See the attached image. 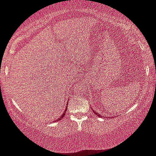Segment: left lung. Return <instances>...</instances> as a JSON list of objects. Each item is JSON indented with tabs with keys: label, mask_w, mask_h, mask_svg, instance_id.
<instances>
[{
	"label": "left lung",
	"mask_w": 156,
	"mask_h": 156,
	"mask_svg": "<svg viewBox=\"0 0 156 156\" xmlns=\"http://www.w3.org/2000/svg\"><path fill=\"white\" fill-rule=\"evenodd\" d=\"M93 112H94V113H95V114H96V115H98V116H100V115H99V114H98V113H97V112H95V111H94V110H93Z\"/></svg>",
	"instance_id": "obj_1"
}]
</instances>
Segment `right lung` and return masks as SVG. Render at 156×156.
<instances>
[{
  "instance_id": "right-lung-1",
  "label": "right lung",
  "mask_w": 156,
  "mask_h": 156,
  "mask_svg": "<svg viewBox=\"0 0 156 156\" xmlns=\"http://www.w3.org/2000/svg\"><path fill=\"white\" fill-rule=\"evenodd\" d=\"M66 109H66H66H65V110H64V112H63V115H61V117H60V118H59V119H57V120H60V119H62V118H63V116H64V115H65V114H66Z\"/></svg>"
}]
</instances>
